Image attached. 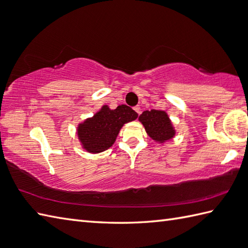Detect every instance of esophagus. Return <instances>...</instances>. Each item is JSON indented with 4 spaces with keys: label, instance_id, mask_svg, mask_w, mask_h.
I'll return each mask as SVG.
<instances>
[{
    "label": "esophagus",
    "instance_id": "1",
    "mask_svg": "<svg viewBox=\"0 0 248 248\" xmlns=\"http://www.w3.org/2000/svg\"><path fill=\"white\" fill-rule=\"evenodd\" d=\"M134 111L140 115V106H136V107H134Z\"/></svg>",
    "mask_w": 248,
    "mask_h": 248
}]
</instances>
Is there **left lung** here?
<instances>
[{"label": "left lung", "mask_w": 248, "mask_h": 248, "mask_svg": "<svg viewBox=\"0 0 248 248\" xmlns=\"http://www.w3.org/2000/svg\"><path fill=\"white\" fill-rule=\"evenodd\" d=\"M149 137L157 143H165L174 138L176 130L169 115L165 111H143L138 117Z\"/></svg>", "instance_id": "8db88e82"}]
</instances>
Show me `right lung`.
Returning <instances> with one entry per match:
<instances>
[{
    "mask_svg": "<svg viewBox=\"0 0 248 248\" xmlns=\"http://www.w3.org/2000/svg\"><path fill=\"white\" fill-rule=\"evenodd\" d=\"M138 114L125 105L112 110L103 105L93 116L84 119L77 125V136L82 149L96 154L111 148L124 124L133 122Z\"/></svg>",
    "mask_w": 248,
    "mask_h": 248,
    "instance_id": "obj_1",
    "label": "right lung"
}]
</instances>
